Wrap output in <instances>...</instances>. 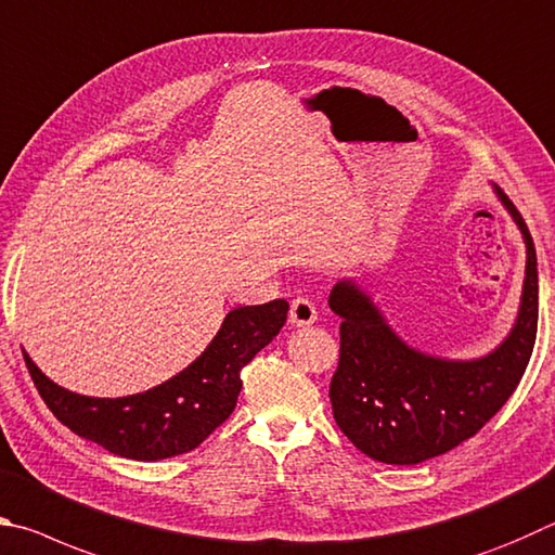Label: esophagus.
Returning a JSON list of instances; mask_svg holds the SVG:
<instances>
[{"label": "esophagus", "instance_id": "obj_1", "mask_svg": "<svg viewBox=\"0 0 555 555\" xmlns=\"http://www.w3.org/2000/svg\"><path fill=\"white\" fill-rule=\"evenodd\" d=\"M319 319V312L312 299L297 297L293 305H289V324L293 326H309Z\"/></svg>", "mask_w": 555, "mask_h": 555}]
</instances>
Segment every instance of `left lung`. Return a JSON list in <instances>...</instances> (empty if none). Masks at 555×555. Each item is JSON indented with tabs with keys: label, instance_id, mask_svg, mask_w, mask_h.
Masks as SVG:
<instances>
[{
	"label": "left lung",
	"instance_id": "left-lung-1",
	"mask_svg": "<svg viewBox=\"0 0 555 555\" xmlns=\"http://www.w3.org/2000/svg\"><path fill=\"white\" fill-rule=\"evenodd\" d=\"M527 246L517 319L494 351L473 361L412 348L373 297L346 278L328 307L341 317V356L328 387L334 420L358 451L390 465H416L478 434L517 390L537 341V248L517 207L494 188Z\"/></svg>",
	"mask_w": 555,
	"mask_h": 555
}]
</instances>
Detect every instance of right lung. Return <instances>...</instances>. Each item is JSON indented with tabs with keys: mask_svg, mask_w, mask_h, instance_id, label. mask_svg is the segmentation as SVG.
Here are the masks:
<instances>
[{
	"mask_svg": "<svg viewBox=\"0 0 555 555\" xmlns=\"http://www.w3.org/2000/svg\"><path fill=\"white\" fill-rule=\"evenodd\" d=\"M289 305L238 307L197 361L163 385L129 397H87L65 390L41 373L28 353L24 361L57 422L114 455L131 461H163L188 453L229 420L241 392V371L287 322Z\"/></svg>",
	"mask_w": 555,
	"mask_h": 555,
	"instance_id": "obj_1",
	"label": "right lung"
}]
</instances>
